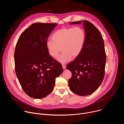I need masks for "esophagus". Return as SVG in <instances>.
<instances>
[{
    "label": "esophagus",
    "instance_id": "1",
    "mask_svg": "<svg viewBox=\"0 0 124 124\" xmlns=\"http://www.w3.org/2000/svg\"><path fill=\"white\" fill-rule=\"evenodd\" d=\"M62 67L63 68V69H65L66 68V65L65 64H62Z\"/></svg>",
    "mask_w": 124,
    "mask_h": 124
}]
</instances>
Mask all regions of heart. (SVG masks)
<instances>
[{
    "mask_svg": "<svg viewBox=\"0 0 124 124\" xmlns=\"http://www.w3.org/2000/svg\"><path fill=\"white\" fill-rule=\"evenodd\" d=\"M52 38L46 42V47L48 54L52 57L58 56L62 50V54L57 60L62 64L67 63L77 57L84 47L86 34L81 27L63 28L57 30L52 35Z\"/></svg>",
    "mask_w": 124,
    "mask_h": 124,
    "instance_id": "obj_1",
    "label": "heart"
}]
</instances>
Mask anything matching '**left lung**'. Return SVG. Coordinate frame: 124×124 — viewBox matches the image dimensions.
Wrapping results in <instances>:
<instances>
[{
	"label": "left lung",
	"instance_id": "obj_1",
	"mask_svg": "<svg viewBox=\"0 0 124 124\" xmlns=\"http://www.w3.org/2000/svg\"><path fill=\"white\" fill-rule=\"evenodd\" d=\"M82 21L69 23L80 24ZM86 34L84 47L74 61L67 65L72 73L68 81L70 89L75 94L84 96L94 93L104 78L106 54L102 35L90 22L83 21Z\"/></svg>",
	"mask_w": 124,
	"mask_h": 124
}]
</instances>
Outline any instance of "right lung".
Instances as JSON below:
<instances>
[{"label":"right lung","mask_w":124,"mask_h":124,"mask_svg":"<svg viewBox=\"0 0 124 124\" xmlns=\"http://www.w3.org/2000/svg\"><path fill=\"white\" fill-rule=\"evenodd\" d=\"M57 23H37L20 35L14 54L15 71L24 92L42 99L54 90L56 78L63 71L59 62L48 54L46 42Z\"/></svg>","instance_id":"1"}]
</instances>
